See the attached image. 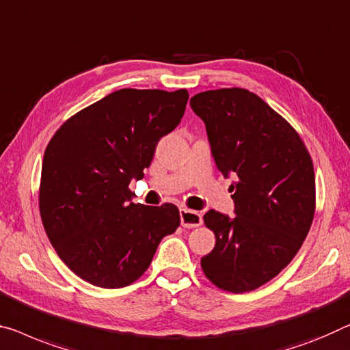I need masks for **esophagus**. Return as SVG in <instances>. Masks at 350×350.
<instances>
[{
    "label": "esophagus",
    "mask_w": 350,
    "mask_h": 350,
    "mask_svg": "<svg viewBox=\"0 0 350 350\" xmlns=\"http://www.w3.org/2000/svg\"><path fill=\"white\" fill-rule=\"evenodd\" d=\"M180 219H181V225L185 228H196L202 225V214L187 208L180 209Z\"/></svg>",
    "instance_id": "34e87169"
}]
</instances>
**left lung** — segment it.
Segmentation results:
<instances>
[{"mask_svg": "<svg viewBox=\"0 0 350 350\" xmlns=\"http://www.w3.org/2000/svg\"><path fill=\"white\" fill-rule=\"evenodd\" d=\"M217 169L233 176L234 217L203 216L216 245L202 258L206 278L228 293H249L277 277L297 254L316 209L313 161L299 133L247 89L193 95Z\"/></svg>", "mask_w": 350, "mask_h": 350, "instance_id": "left-lung-1", "label": "left lung"}]
</instances>
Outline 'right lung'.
I'll return each instance as SVG.
<instances>
[{
	"label": "right lung",
	"instance_id": "add662e5",
	"mask_svg": "<svg viewBox=\"0 0 350 350\" xmlns=\"http://www.w3.org/2000/svg\"><path fill=\"white\" fill-rule=\"evenodd\" d=\"M186 89H120L70 117L48 142L39 209L48 239L78 277L123 288L147 271L161 239L180 227L172 203H131L159 139L185 114Z\"/></svg>",
	"mask_w": 350,
	"mask_h": 350
}]
</instances>
